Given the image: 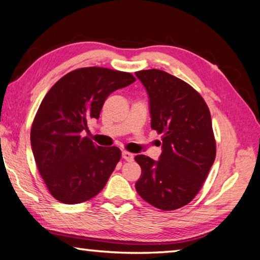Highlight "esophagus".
<instances>
[{"label": "esophagus", "instance_id": "1", "mask_svg": "<svg viewBox=\"0 0 260 260\" xmlns=\"http://www.w3.org/2000/svg\"><path fill=\"white\" fill-rule=\"evenodd\" d=\"M122 158L126 160V161H133V159H134V155L132 154V153H129V152H127V151H123L122 152Z\"/></svg>", "mask_w": 260, "mask_h": 260}]
</instances>
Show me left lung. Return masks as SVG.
Returning <instances> with one entry per match:
<instances>
[{
    "label": "left lung",
    "mask_w": 260,
    "mask_h": 260,
    "mask_svg": "<svg viewBox=\"0 0 260 260\" xmlns=\"http://www.w3.org/2000/svg\"><path fill=\"white\" fill-rule=\"evenodd\" d=\"M149 96L151 127L161 134L158 161L135 156L141 175L135 189L145 202L162 211L191 203L206 180L215 159V139L206 102L187 82L147 69L135 72Z\"/></svg>",
    "instance_id": "8db88e82"
}]
</instances>
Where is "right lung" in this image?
<instances>
[{
  "instance_id": "obj_1",
  "label": "right lung",
  "mask_w": 260,
  "mask_h": 260,
  "mask_svg": "<svg viewBox=\"0 0 260 260\" xmlns=\"http://www.w3.org/2000/svg\"><path fill=\"white\" fill-rule=\"evenodd\" d=\"M134 81L131 73L79 68L58 80L43 98L31 125V149L47 188L58 202H87L107 184L121 151L95 145L82 132L89 120L99 119L109 94Z\"/></svg>"
}]
</instances>
